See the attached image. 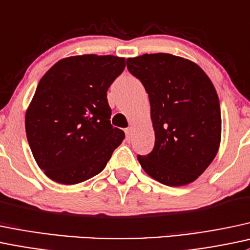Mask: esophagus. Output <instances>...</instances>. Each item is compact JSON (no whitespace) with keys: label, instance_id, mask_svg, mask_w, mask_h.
<instances>
[{"label":"esophagus","instance_id":"esophagus-1","mask_svg":"<svg viewBox=\"0 0 250 250\" xmlns=\"http://www.w3.org/2000/svg\"><path fill=\"white\" fill-rule=\"evenodd\" d=\"M132 136H133V127H128L127 129H125V139H127L128 141H130Z\"/></svg>","mask_w":250,"mask_h":250}]
</instances>
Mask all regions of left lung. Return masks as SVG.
<instances>
[{"label":"left lung","mask_w":250,"mask_h":250,"mask_svg":"<svg viewBox=\"0 0 250 250\" xmlns=\"http://www.w3.org/2000/svg\"><path fill=\"white\" fill-rule=\"evenodd\" d=\"M148 93L154 148L138 156L147 175L170 187L194 182L217 156L222 140L219 98L200 65L171 54L127 59Z\"/></svg>","instance_id":"left-lung-1"}]
</instances>
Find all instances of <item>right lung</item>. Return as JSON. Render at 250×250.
Wrapping results in <instances>:
<instances>
[{
    "label": "right lung",
    "instance_id": "1",
    "mask_svg": "<svg viewBox=\"0 0 250 250\" xmlns=\"http://www.w3.org/2000/svg\"><path fill=\"white\" fill-rule=\"evenodd\" d=\"M125 57L96 54L60 60L43 75L26 110L25 128L38 167L54 182L78 185L103 171L125 139L111 125L106 91Z\"/></svg>",
    "mask_w": 250,
    "mask_h": 250
}]
</instances>
